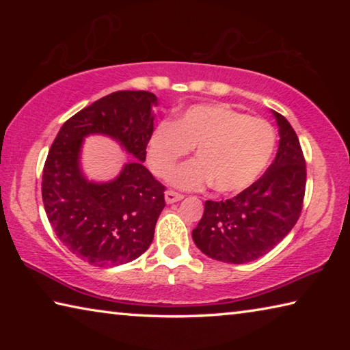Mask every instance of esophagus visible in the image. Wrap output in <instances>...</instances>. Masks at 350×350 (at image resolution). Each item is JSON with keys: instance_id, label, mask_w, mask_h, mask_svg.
Returning a JSON list of instances; mask_svg holds the SVG:
<instances>
[{"instance_id": "34e87169", "label": "esophagus", "mask_w": 350, "mask_h": 350, "mask_svg": "<svg viewBox=\"0 0 350 350\" xmlns=\"http://www.w3.org/2000/svg\"><path fill=\"white\" fill-rule=\"evenodd\" d=\"M183 199V194L180 193H176L173 189H168V191H165V200H167V204H174V202H179V200Z\"/></svg>"}]
</instances>
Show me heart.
Returning <instances> with one entry per match:
<instances>
[{"mask_svg":"<svg viewBox=\"0 0 350 350\" xmlns=\"http://www.w3.org/2000/svg\"><path fill=\"white\" fill-rule=\"evenodd\" d=\"M196 148V161L173 173L171 183L198 189L211 183L219 194H238L254 185L269 168L276 133L267 120L248 117L224 103L194 105L154 128L146 144V162L154 176L167 177Z\"/></svg>","mask_w":350,"mask_h":350,"instance_id":"obj_1","label":"heart"}]
</instances>
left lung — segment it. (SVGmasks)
<instances>
[{
	"label": "left lung",
	"mask_w": 350,
	"mask_h": 350,
	"mask_svg": "<svg viewBox=\"0 0 350 350\" xmlns=\"http://www.w3.org/2000/svg\"><path fill=\"white\" fill-rule=\"evenodd\" d=\"M273 114L281 137L273 163L238 196L205 202L193 241L206 256L228 264L252 262L280 244L299 219L306 193V159L287 118L280 112Z\"/></svg>",
	"instance_id": "left-lung-1"
}]
</instances>
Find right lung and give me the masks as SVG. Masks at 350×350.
Returning a JSON list of instances; mask_svg holds the SVG:
<instances>
[{
    "label": "right lung",
    "instance_id": "1",
    "mask_svg": "<svg viewBox=\"0 0 350 350\" xmlns=\"http://www.w3.org/2000/svg\"><path fill=\"white\" fill-rule=\"evenodd\" d=\"M148 91H117L64 122L43 168L41 194L47 219L62 244L94 267L131 262L151 245L165 206V187L148 171L146 144L154 131ZM90 133L116 138L135 157L117 180H85L79 170V148Z\"/></svg>",
    "mask_w": 350,
    "mask_h": 350
}]
</instances>
